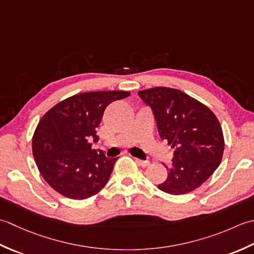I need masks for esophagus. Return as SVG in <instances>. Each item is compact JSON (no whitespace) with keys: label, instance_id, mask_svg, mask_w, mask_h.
Listing matches in <instances>:
<instances>
[{"label":"esophagus","instance_id":"esophagus-1","mask_svg":"<svg viewBox=\"0 0 254 254\" xmlns=\"http://www.w3.org/2000/svg\"><path fill=\"white\" fill-rule=\"evenodd\" d=\"M134 161H136L137 164L140 165V167H142V168H146L150 164L149 161H144V160H140V159H137V158H134Z\"/></svg>","mask_w":254,"mask_h":254}]
</instances>
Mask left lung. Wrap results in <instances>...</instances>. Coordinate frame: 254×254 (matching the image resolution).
<instances>
[{"label": "left lung", "mask_w": 254, "mask_h": 254, "mask_svg": "<svg viewBox=\"0 0 254 254\" xmlns=\"http://www.w3.org/2000/svg\"><path fill=\"white\" fill-rule=\"evenodd\" d=\"M138 95L151 107L161 139L174 149L168 178L158 189L172 195L192 192L219 167L225 149L220 124L206 105L170 87H152Z\"/></svg>", "instance_id": "1"}]
</instances>
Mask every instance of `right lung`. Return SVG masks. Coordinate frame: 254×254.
<instances>
[{"instance_id":"right-lung-1","label":"right lung","mask_w":254,"mask_h":254,"mask_svg":"<svg viewBox=\"0 0 254 254\" xmlns=\"http://www.w3.org/2000/svg\"><path fill=\"white\" fill-rule=\"evenodd\" d=\"M126 91L86 92L65 98L45 114L33 136V154L40 174L59 194L85 199L110 180L117 158L92 149L96 129L111 103Z\"/></svg>"}]
</instances>
